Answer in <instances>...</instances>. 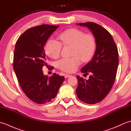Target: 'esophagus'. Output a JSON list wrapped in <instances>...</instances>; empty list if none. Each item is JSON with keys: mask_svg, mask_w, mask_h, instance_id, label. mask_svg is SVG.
I'll use <instances>...</instances> for the list:
<instances>
[{"mask_svg": "<svg viewBox=\"0 0 131 131\" xmlns=\"http://www.w3.org/2000/svg\"><path fill=\"white\" fill-rule=\"evenodd\" d=\"M71 75L70 74H66L65 75V78H69V77H71Z\"/></svg>", "mask_w": 131, "mask_h": 131, "instance_id": "esophagus-1", "label": "esophagus"}]
</instances>
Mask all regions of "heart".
Here are the masks:
<instances>
[{
  "label": "heart",
  "instance_id": "heart-1",
  "mask_svg": "<svg viewBox=\"0 0 131 131\" xmlns=\"http://www.w3.org/2000/svg\"><path fill=\"white\" fill-rule=\"evenodd\" d=\"M60 42L51 39L46 44L45 51L47 55L52 58L59 57L62 45L71 46V54L73 57L63 58L58 63V68L63 71L71 73L76 70L80 63V59L83 62L90 60L96 49V41L91 34L84 32L77 29H69L59 35Z\"/></svg>",
  "mask_w": 131,
  "mask_h": 131
}]
</instances>
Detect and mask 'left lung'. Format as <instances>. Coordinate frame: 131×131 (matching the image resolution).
Instances as JSON below:
<instances>
[{
  "label": "left lung",
  "instance_id": "8db88e82",
  "mask_svg": "<svg viewBox=\"0 0 131 131\" xmlns=\"http://www.w3.org/2000/svg\"><path fill=\"white\" fill-rule=\"evenodd\" d=\"M90 29L95 38L96 49L92 59L81 69L90 74L88 80L77 76L78 86L76 93L78 99L88 104H95L109 93L114 83L119 63L117 47L107 30L96 23L77 24Z\"/></svg>",
  "mask_w": 131,
  "mask_h": 131
}]
</instances>
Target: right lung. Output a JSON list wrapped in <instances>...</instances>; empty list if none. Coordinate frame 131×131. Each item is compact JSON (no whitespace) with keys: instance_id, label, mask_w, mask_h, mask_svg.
Here are the masks:
<instances>
[{"instance_id":"add662e5","label":"right lung","mask_w":131,"mask_h":131,"mask_svg":"<svg viewBox=\"0 0 131 131\" xmlns=\"http://www.w3.org/2000/svg\"><path fill=\"white\" fill-rule=\"evenodd\" d=\"M59 25H41L25 31L17 40L13 55V69L19 85L32 101L43 104L57 95L65 80L54 73L44 75L43 66L48 68L44 47L50 36ZM53 66L50 69H53Z\"/></svg>"}]
</instances>
